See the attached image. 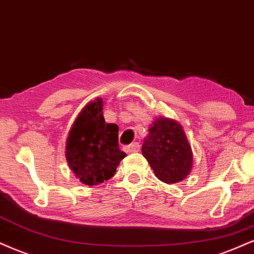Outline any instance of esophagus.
<instances>
[{"instance_id": "34e87169", "label": "esophagus", "mask_w": 254, "mask_h": 254, "mask_svg": "<svg viewBox=\"0 0 254 254\" xmlns=\"http://www.w3.org/2000/svg\"><path fill=\"white\" fill-rule=\"evenodd\" d=\"M139 148H140L139 143L135 142V143H132V144L125 146V151L129 152V154H131V152H138L139 151Z\"/></svg>"}]
</instances>
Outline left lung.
<instances>
[{
    "instance_id": "left-lung-1",
    "label": "left lung",
    "mask_w": 254,
    "mask_h": 254,
    "mask_svg": "<svg viewBox=\"0 0 254 254\" xmlns=\"http://www.w3.org/2000/svg\"><path fill=\"white\" fill-rule=\"evenodd\" d=\"M142 154L158 180L182 181L193 167V151L182 127L176 121L157 117L142 145Z\"/></svg>"
}]
</instances>
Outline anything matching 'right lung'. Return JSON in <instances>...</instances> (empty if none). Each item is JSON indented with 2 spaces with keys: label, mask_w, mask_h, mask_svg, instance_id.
I'll return each instance as SVG.
<instances>
[{
  "label": "right lung",
  "mask_w": 254,
  "mask_h": 254,
  "mask_svg": "<svg viewBox=\"0 0 254 254\" xmlns=\"http://www.w3.org/2000/svg\"><path fill=\"white\" fill-rule=\"evenodd\" d=\"M118 127L105 123L103 100L88 103L75 118L66 140L68 167L80 182L97 186L115 175L125 152L119 150Z\"/></svg>",
  "instance_id": "obj_1"
}]
</instances>
